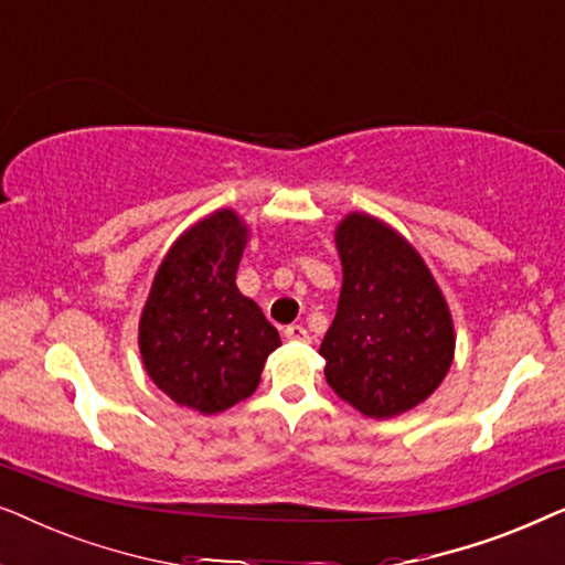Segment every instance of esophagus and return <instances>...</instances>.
Instances as JSON below:
<instances>
[{
	"instance_id": "1",
	"label": "esophagus",
	"mask_w": 565,
	"mask_h": 565,
	"mask_svg": "<svg viewBox=\"0 0 565 565\" xmlns=\"http://www.w3.org/2000/svg\"><path fill=\"white\" fill-rule=\"evenodd\" d=\"M285 339H290V342H311L306 327H300V323H290V327L285 329Z\"/></svg>"
}]
</instances>
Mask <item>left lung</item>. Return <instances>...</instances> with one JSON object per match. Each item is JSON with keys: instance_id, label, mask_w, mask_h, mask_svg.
<instances>
[{"instance_id": "8db88e82", "label": "left lung", "mask_w": 565, "mask_h": 565, "mask_svg": "<svg viewBox=\"0 0 565 565\" xmlns=\"http://www.w3.org/2000/svg\"><path fill=\"white\" fill-rule=\"evenodd\" d=\"M344 282L321 342L339 398L388 419L443 383L455 337L447 303L419 254L385 223L352 213L337 228Z\"/></svg>"}]
</instances>
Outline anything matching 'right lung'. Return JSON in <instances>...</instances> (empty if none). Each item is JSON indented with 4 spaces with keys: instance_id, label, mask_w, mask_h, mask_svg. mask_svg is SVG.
<instances>
[{
    "instance_id": "add662e5",
    "label": "right lung",
    "mask_w": 565,
    "mask_h": 565,
    "mask_svg": "<svg viewBox=\"0 0 565 565\" xmlns=\"http://www.w3.org/2000/svg\"><path fill=\"white\" fill-rule=\"evenodd\" d=\"M246 228L221 211L177 238L153 277L138 344L146 373L180 406L218 414L252 396L280 334L236 288Z\"/></svg>"
}]
</instances>
